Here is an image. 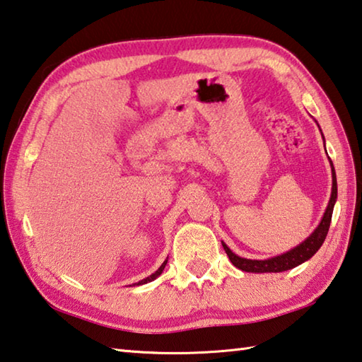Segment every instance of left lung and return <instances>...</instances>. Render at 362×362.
<instances>
[{"label": "left lung", "mask_w": 362, "mask_h": 362, "mask_svg": "<svg viewBox=\"0 0 362 362\" xmlns=\"http://www.w3.org/2000/svg\"><path fill=\"white\" fill-rule=\"evenodd\" d=\"M321 136H323V133H321ZM323 139H325V137H323ZM329 163H331V173H332V192H331L329 202H327V207L325 210L323 218H321L320 225L315 228V231L310 235H308V238L304 242H300L299 245H296L294 248L288 250L286 253H281L279 256H272V258H267V259L242 258V256L233 253V250L229 248L225 244V242H221V245H223V248H225L229 261H231L235 267L240 269V271H244V272H253V274L284 272V271H290V269L302 264V262L308 261L315 253L318 252L320 247L323 245V242H325L326 235H327V231H329L334 204H336V201H337L336 169H334L331 160H329Z\"/></svg>", "instance_id": "obj_1"}]
</instances>
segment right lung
<instances>
[{
    "mask_svg": "<svg viewBox=\"0 0 362 362\" xmlns=\"http://www.w3.org/2000/svg\"><path fill=\"white\" fill-rule=\"evenodd\" d=\"M166 264H168V259L166 261H164L163 262V264L158 267V271H155L152 275H148V277L147 279H142L141 281H137V285H144V284H148V281H152V280H155L156 277H160V275H161V272L164 271V267H166ZM136 285V284H134Z\"/></svg>",
    "mask_w": 362,
    "mask_h": 362,
    "instance_id": "1",
    "label": "right lung"
}]
</instances>
